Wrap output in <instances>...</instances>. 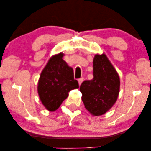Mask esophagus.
<instances>
[{
	"label": "esophagus",
	"mask_w": 151,
	"mask_h": 151,
	"mask_svg": "<svg viewBox=\"0 0 151 151\" xmlns=\"http://www.w3.org/2000/svg\"><path fill=\"white\" fill-rule=\"evenodd\" d=\"M83 80H84V78H83V77H81V78H80V79H78V82H79V85H81V84L82 83Z\"/></svg>",
	"instance_id": "esophagus-1"
}]
</instances>
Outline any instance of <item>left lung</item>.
<instances>
[{"mask_svg": "<svg viewBox=\"0 0 151 151\" xmlns=\"http://www.w3.org/2000/svg\"><path fill=\"white\" fill-rule=\"evenodd\" d=\"M93 67V78L83 81L79 89L86 109L96 116L104 114L116 101L120 79L104 54L95 55Z\"/></svg>", "mask_w": 151, "mask_h": 151, "instance_id": "1", "label": "left lung"}]
</instances>
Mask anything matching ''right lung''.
Instances as JSON below:
<instances>
[{"label":"right lung","mask_w":151,"mask_h":151,"mask_svg":"<svg viewBox=\"0 0 151 151\" xmlns=\"http://www.w3.org/2000/svg\"><path fill=\"white\" fill-rule=\"evenodd\" d=\"M63 56L60 53L50 59L38 81L40 99L50 111L60 106L71 90L79 88L77 80L74 79L73 69L62 60Z\"/></svg>","instance_id":"obj_1"}]
</instances>
